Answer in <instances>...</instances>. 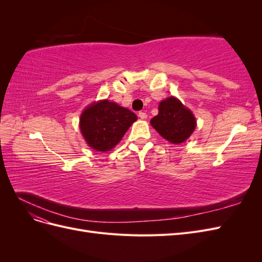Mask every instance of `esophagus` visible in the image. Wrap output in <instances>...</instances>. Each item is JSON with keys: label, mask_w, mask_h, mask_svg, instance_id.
I'll return each instance as SVG.
<instances>
[{"label": "esophagus", "mask_w": 262, "mask_h": 262, "mask_svg": "<svg viewBox=\"0 0 262 262\" xmlns=\"http://www.w3.org/2000/svg\"><path fill=\"white\" fill-rule=\"evenodd\" d=\"M139 117H140L141 119H146V118H147V115H146V113H144V112H140V113H139Z\"/></svg>", "instance_id": "1"}]
</instances>
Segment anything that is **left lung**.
I'll return each mask as SVG.
<instances>
[{"label":"left lung","instance_id":"left-lung-1","mask_svg":"<svg viewBox=\"0 0 262 262\" xmlns=\"http://www.w3.org/2000/svg\"><path fill=\"white\" fill-rule=\"evenodd\" d=\"M150 124L165 140L179 144L191 136L196 121L191 110L176 97L170 96L160 102L158 115L150 120Z\"/></svg>","mask_w":262,"mask_h":262}]
</instances>
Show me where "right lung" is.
<instances>
[{
  "label": "right lung",
  "instance_id": "1",
  "mask_svg": "<svg viewBox=\"0 0 262 262\" xmlns=\"http://www.w3.org/2000/svg\"><path fill=\"white\" fill-rule=\"evenodd\" d=\"M137 119L128 108L105 99L85 108L80 118V129L90 147L107 152L121 141Z\"/></svg>",
  "mask_w": 262,
  "mask_h": 262
}]
</instances>
